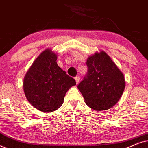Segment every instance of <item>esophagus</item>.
I'll return each mask as SVG.
<instances>
[{
	"mask_svg": "<svg viewBox=\"0 0 148 148\" xmlns=\"http://www.w3.org/2000/svg\"><path fill=\"white\" fill-rule=\"evenodd\" d=\"M75 82L77 83V84H78L79 82V81H80V77L79 76H77L76 77H75Z\"/></svg>",
	"mask_w": 148,
	"mask_h": 148,
	"instance_id": "1",
	"label": "esophagus"
}]
</instances>
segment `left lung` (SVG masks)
Returning <instances> with one entry per match:
<instances>
[{
	"mask_svg": "<svg viewBox=\"0 0 148 148\" xmlns=\"http://www.w3.org/2000/svg\"><path fill=\"white\" fill-rule=\"evenodd\" d=\"M86 64L88 75L77 86L85 102L95 110L110 109L118 102L124 92V75L103 50L89 56Z\"/></svg>",
	"mask_w": 148,
	"mask_h": 148,
	"instance_id": "8db88e82",
	"label": "left lung"
}]
</instances>
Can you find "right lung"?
<instances>
[{"label": "right lung", "mask_w": 148, "mask_h": 148, "mask_svg": "<svg viewBox=\"0 0 148 148\" xmlns=\"http://www.w3.org/2000/svg\"><path fill=\"white\" fill-rule=\"evenodd\" d=\"M57 54L50 48L44 50L34 60L23 79V91L30 104L44 112L62 106L66 93L75 86L74 79L58 65Z\"/></svg>", "instance_id": "right-lung-1"}]
</instances>
